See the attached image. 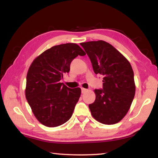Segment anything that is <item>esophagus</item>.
Listing matches in <instances>:
<instances>
[{"label":"esophagus","mask_w":158,"mask_h":158,"mask_svg":"<svg viewBox=\"0 0 158 158\" xmlns=\"http://www.w3.org/2000/svg\"><path fill=\"white\" fill-rule=\"evenodd\" d=\"M81 91H82V94H85V92H87L88 89H85V88H81Z\"/></svg>","instance_id":"obj_1"}]
</instances>
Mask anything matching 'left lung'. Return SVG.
Masks as SVG:
<instances>
[{"instance_id":"obj_1","label":"left lung","mask_w":158,"mask_h":158,"mask_svg":"<svg viewBox=\"0 0 158 158\" xmlns=\"http://www.w3.org/2000/svg\"><path fill=\"white\" fill-rule=\"evenodd\" d=\"M96 74L103 76V89H94L89 105L92 117L106 125L117 123L128 113L135 94L134 73L129 61L103 40L81 43Z\"/></svg>"}]
</instances>
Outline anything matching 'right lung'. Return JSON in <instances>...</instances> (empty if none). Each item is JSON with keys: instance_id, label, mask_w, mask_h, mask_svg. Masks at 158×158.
I'll use <instances>...</instances> for the list:
<instances>
[{"instance_id": "add662e5", "label": "right lung", "mask_w": 158, "mask_h": 158, "mask_svg": "<svg viewBox=\"0 0 158 158\" xmlns=\"http://www.w3.org/2000/svg\"><path fill=\"white\" fill-rule=\"evenodd\" d=\"M85 55L77 44H64L46 50L30 64L26 98L35 117L44 126H59L71 117L81 89H70L60 82L70 71L71 61Z\"/></svg>"}]
</instances>
